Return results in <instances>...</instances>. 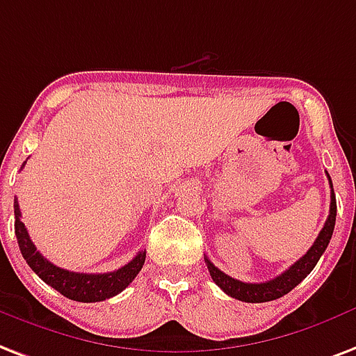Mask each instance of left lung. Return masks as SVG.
<instances>
[{
	"label": "left lung",
	"instance_id": "8db88e82",
	"mask_svg": "<svg viewBox=\"0 0 356 356\" xmlns=\"http://www.w3.org/2000/svg\"><path fill=\"white\" fill-rule=\"evenodd\" d=\"M329 177V173H327ZM330 188H332V181L329 177ZM336 224V196L334 190H330V211L329 218L325 222V226L317 235L316 243L312 244V248L306 252L305 256L300 257L298 261H295L291 267L287 268L286 273H282L280 276H276L273 280L261 282V284H246V282L235 280L232 276H227L226 273H222L220 268L214 267L211 259L205 257V263H207L209 273H211V278L216 286L220 287L222 291L227 293L229 297L237 298V300H243V302H268V300H276V298L284 297L287 293L291 291L293 287H297L300 282L305 280L306 276L310 275L314 267L319 261V257L323 256V252L327 250V246L330 243V237H332V232H334Z\"/></svg>",
	"mask_w": 356,
	"mask_h": 356
}]
</instances>
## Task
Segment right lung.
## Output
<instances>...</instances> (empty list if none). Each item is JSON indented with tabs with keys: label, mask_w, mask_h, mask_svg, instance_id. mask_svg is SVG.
I'll return each instance as SVG.
<instances>
[{
	"label": "right lung",
	"mask_w": 356,
	"mask_h": 356,
	"mask_svg": "<svg viewBox=\"0 0 356 356\" xmlns=\"http://www.w3.org/2000/svg\"><path fill=\"white\" fill-rule=\"evenodd\" d=\"M20 218V205L15 200V233L22 256L40 280L46 282L54 289H58L61 295H65L70 300L100 302L106 298L115 297L118 293L123 291L124 287L130 286V282L134 280L136 275L142 270L143 263H145V252H140L132 261L118 268V270H113V273H104V275L70 273V270H65L61 267H56L37 250V246L29 238V233H27Z\"/></svg>",
	"instance_id": "1"
}]
</instances>
